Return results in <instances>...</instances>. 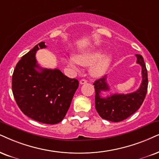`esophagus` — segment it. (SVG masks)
I'll return each instance as SVG.
<instances>
[{"label": "esophagus", "instance_id": "esophagus-1", "mask_svg": "<svg viewBox=\"0 0 159 159\" xmlns=\"http://www.w3.org/2000/svg\"><path fill=\"white\" fill-rule=\"evenodd\" d=\"M86 82H87V81H86V79H81V81H80V84H86Z\"/></svg>", "mask_w": 159, "mask_h": 159}]
</instances>
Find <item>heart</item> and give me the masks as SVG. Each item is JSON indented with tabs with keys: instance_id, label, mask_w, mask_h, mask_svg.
Wrapping results in <instances>:
<instances>
[{
	"instance_id": "1",
	"label": "heart",
	"mask_w": 159,
	"mask_h": 159,
	"mask_svg": "<svg viewBox=\"0 0 159 159\" xmlns=\"http://www.w3.org/2000/svg\"><path fill=\"white\" fill-rule=\"evenodd\" d=\"M112 57L110 54L103 55L100 51L86 52L77 56H67L66 63L73 69L77 70L78 65L84 67L92 66L90 73L94 77H100L107 71L111 63Z\"/></svg>"
}]
</instances>
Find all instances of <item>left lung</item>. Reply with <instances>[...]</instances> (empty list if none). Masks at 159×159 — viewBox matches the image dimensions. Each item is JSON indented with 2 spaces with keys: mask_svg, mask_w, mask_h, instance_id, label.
Instances as JSON below:
<instances>
[{
  "mask_svg": "<svg viewBox=\"0 0 159 159\" xmlns=\"http://www.w3.org/2000/svg\"><path fill=\"white\" fill-rule=\"evenodd\" d=\"M136 63L141 65L142 81L140 87L136 92L129 94H114L103 98L100 96L103 91H108L109 86L106 75L94 81L95 108L103 119L111 122H120L135 113L143 103L148 92V71L143 57L136 54Z\"/></svg>",
  "mask_w": 159,
  "mask_h": 159,
  "instance_id": "1",
  "label": "left lung"
}]
</instances>
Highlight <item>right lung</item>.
<instances>
[{
  "label": "right lung",
  "instance_id": "1",
  "mask_svg": "<svg viewBox=\"0 0 159 159\" xmlns=\"http://www.w3.org/2000/svg\"><path fill=\"white\" fill-rule=\"evenodd\" d=\"M45 48V43L41 42L18 61L11 88L16 103L25 115L43 123L57 124L67 114L79 82L59 69L39 66L36 52Z\"/></svg>",
  "mask_w": 159,
  "mask_h": 159
}]
</instances>
